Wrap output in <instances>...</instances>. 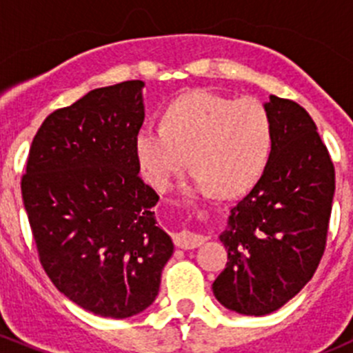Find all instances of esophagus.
<instances>
[{
	"mask_svg": "<svg viewBox=\"0 0 353 353\" xmlns=\"http://www.w3.org/2000/svg\"><path fill=\"white\" fill-rule=\"evenodd\" d=\"M206 241V237L199 236V234L191 232V230H181L174 236V244L177 248H183V249H194L198 245H201Z\"/></svg>",
	"mask_w": 353,
	"mask_h": 353,
	"instance_id": "obj_1",
	"label": "esophagus"
}]
</instances>
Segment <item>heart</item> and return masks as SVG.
<instances>
[{
	"mask_svg": "<svg viewBox=\"0 0 353 353\" xmlns=\"http://www.w3.org/2000/svg\"><path fill=\"white\" fill-rule=\"evenodd\" d=\"M272 148L273 123L261 102L203 88L170 102L162 124H147L137 137L138 162L155 188L169 186L190 155L194 183L222 198L254 186Z\"/></svg>",
	"mask_w": 353,
	"mask_h": 353,
	"instance_id": "obj_1",
	"label": "heart"
}]
</instances>
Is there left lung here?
Returning a JSON list of instances; mask_svg holds the SVG:
<instances>
[{
	"instance_id": "left-lung-1",
	"label": "left lung",
	"mask_w": 353,
	"mask_h": 353,
	"mask_svg": "<svg viewBox=\"0 0 353 353\" xmlns=\"http://www.w3.org/2000/svg\"><path fill=\"white\" fill-rule=\"evenodd\" d=\"M273 148L220 236L229 261L213 282L216 301L245 316L282 307L312 279L326 249L334 167L307 110L272 95Z\"/></svg>"
}]
</instances>
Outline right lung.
I'll list each match as a JSON object with an SVG mask.
<instances>
[{"instance_id": "add662e5", "label": "right lung", "mask_w": 353, "mask_h": 353, "mask_svg": "<svg viewBox=\"0 0 353 353\" xmlns=\"http://www.w3.org/2000/svg\"><path fill=\"white\" fill-rule=\"evenodd\" d=\"M141 80L90 90L56 109L32 141L22 198L39 261L61 294L102 318H130L155 301L172 256L140 177Z\"/></svg>"}]
</instances>
